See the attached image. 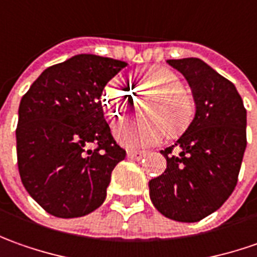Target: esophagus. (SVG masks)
Returning a JSON list of instances; mask_svg holds the SVG:
<instances>
[{
    "label": "esophagus",
    "mask_w": 257,
    "mask_h": 257,
    "mask_svg": "<svg viewBox=\"0 0 257 257\" xmlns=\"http://www.w3.org/2000/svg\"><path fill=\"white\" fill-rule=\"evenodd\" d=\"M146 155V152L144 151H134V149H129L128 151V158L129 159H135V161H141L144 156Z\"/></svg>",
    "instance_id": "1"
}]
</instances>
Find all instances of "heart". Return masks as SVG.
<instances>
[{
  "label": "heart",
  "mask_w": 257,
  "mask_h": 257,
  "mask_svg": "<svg viewBox=\"0 0 257 257\" xmlns=\"http://www.w3.org/2000/svg\"><path fill=\"white\" fill-rule=\"evenodd\" d=\"M182 79L164 67L139 69L134 75V92L152 98L146 102V120H123L115 125L113 134L123 145L131 148L155 145L166 135L179 137L195 118L196 103L193 95L182 88ZM134 101L132 92L119 78H113L105 89L103 108L109 116L119 118Z\"/></svg>",
  "instance_id": "b5f03b06"
}]
</instances>
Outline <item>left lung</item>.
Masks as SVG:
<instances>
[{
    "mask_svg": "<svg viewBox=\"0 0 257 257\" xmlns=\"http://www.w3.org/2000/svg\"><path fill=\"white\" fill-rule=\"evenodd\" d=\"M168 64L189 82L196 112L175 145L161 151L166 169L149 181V196L164 216L199 222L225 203L237 183L246 149V109L234 85L199 58Z\"/></svg>",
    "mask_w": 257,
    "mask_h": 257,
    "instance_id": "1",
    "label": "left lung"
}]
</instances>
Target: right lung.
<instances>
[{"label":"right lung","instance_id":"right-lung-1","mask_svg":"<svg viewBox=\"0 0 257 257\" xmlns=\"http://www.w3.org/2000/svg\"><path fill=\"white\" fill-rule=\"evenodd\" d=\"M125 67L112 58L75 55L47 68L21 99L15 131L20 176L54 216H85L99 208L113 168L126 156L101 103L105 85Z\"/></svg>","mask_w":257,"mask_h":257}]
</instances>
